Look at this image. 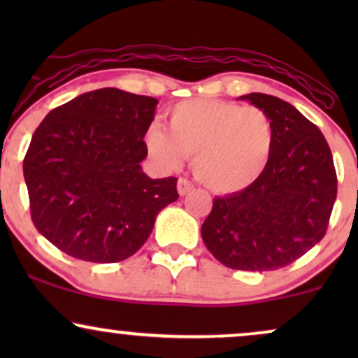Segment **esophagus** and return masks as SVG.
Listing matches in <instances>:
<instances>
[{
	"label": "esophagus",
	"mask_w": 358,
	"mask_h": 358,
	"mask_svg": "<svg viewBox=\"0 0 358 358\" xmlns=\"http://www.w3.org/2000/svg\"><path fill=\"white\" fill-rule=\"evenodd\" d=\"M176 188H178L180 195H187L188 192L193 190V183L187 178H180L178 183H176Z\"/></svg>",
	"instance_id": "34e87169"
}]
</instances>
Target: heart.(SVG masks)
<instances>
[{
	"label": "heart",
	"mask_w": 358,
	"mask_h": 358,
	"mask_svg": "<svg viewBox=\"0 0 358 358\" xmlns=\"http://www.w3.org/2000/svg\"><path fill=\"white\" fill-rule=\"evenodd\" d=\"M145 141L150 155L166 170L195 156L193 168L200 182L217 193H236L256 183L268 168L274 127L256 106L192 99L170 110L168 133L151 126Z\"/></svg>",
	"instance_id": "obj_1"
}]
</instances>
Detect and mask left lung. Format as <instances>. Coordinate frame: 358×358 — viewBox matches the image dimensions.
Instances as JSON below:
<instances>
[{
  "label": "left lung",
  "mask_w": 358,
  "mask_h": 358,
  "mask_svg": "<svg viewBox=\"0 0 358 358\" xmlns=\"http://www.w3.org/2000/svg\"><path fill=\"white\" fill-rule=\"evenodd\" d=\"M239 99L271 117L273 156L256 183L213 199L202 239L227 268L262 273L285 268L323 239L336 199V171L322 131L294 106L261 92Z\"/></svg>",
  "instance_id": "left-lung-1"
}]
</instances>
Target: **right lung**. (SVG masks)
Returning <instances> with one entry per match:
<instances>
[{
	"label": "right lung",
	"mask_w": 358,
	"mask_h": 358,
	"mask_svg": "<svg viewBox=\"0 0 358 358\" xmlns=\"http://www.w3.org/2000/svg\"><path fill=\"white\" fill-rule=\"evenodd\" d=\"M156 104L114 87L90 90L35 129L23 159L31 220L62 252L101 264L124 261L178 199L175 176L151 180L141 170Z\"/></svg>",
	"instance_id": "add662e5"
}]
</instances>
